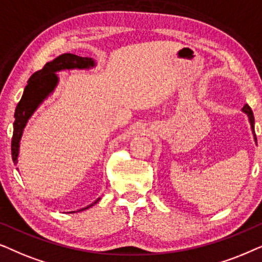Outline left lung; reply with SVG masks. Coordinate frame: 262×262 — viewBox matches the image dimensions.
<instances>
[{"label":"left lung","mask_w":262,"mask_h":262,"mask_svg":"<svg viewBox=\"0 0 262 262\" xmlns=\"http://www.w3.org/2000/svg\"><path fill=\"white\" fill-rule=\"evenodd\" d=\"M242 111L247 115V116H248L250 128H252V133L254 135V140H255V142H256V135H255V130H254V115H253V111H252V109H250V106L248 105V104H246V105L242 107Z\"/></svg>","instance_id":"8db88e82"}]
</instances>
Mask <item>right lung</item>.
<instances>
[{
  "mask_svg": "<svg viewBox=\"0 0 262 262\" xmlns=\"http://www.w3.org/2000/svg\"><path fill=\"white\" fill-rule=\"evenodd\" d=\"M93 67H96V61L93 58L81 57V56H76L74 54H62L55 60L48 62L43 69L32 74L27 81L21 99L17 103L15 114H14L15 121L13 124L12 138V158L14 164L17 163L20 140H21L24 129H25L30 117L38 109V106L54 92L56 86H57L58 75L56 73L66 71V69H90ZM99 200L100 198L97 199L89 206L80 208L78 211H73V213L85 211L96 205Z\"/></svg>",
  "mask_w": 262,
  "mask_h": 262,
  "instance_id": "add662e5",
  "label": "right lung"
}]
</instances>
